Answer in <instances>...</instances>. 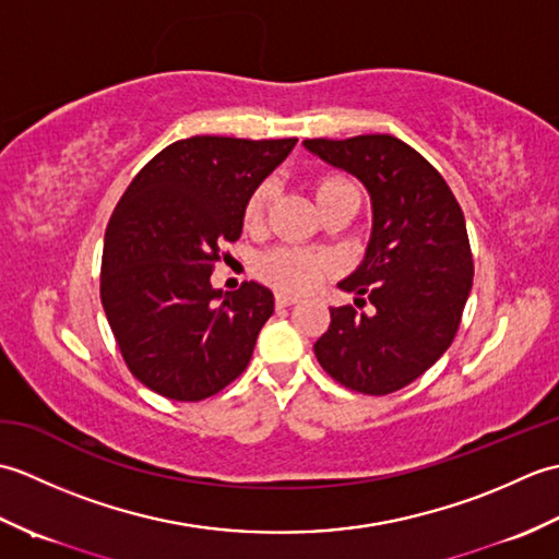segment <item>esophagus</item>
Instances as JSON below:
<instances>
[{
    "instance_id": "obj_1",
    "label": "esophagus",
    "mask_w": 559,
    "mask_h": 559,
    "mask_svg": "<svg viewBox=\"0 0 559 559\" xmlns=\"http://www.w3.org/2000/svg\"><path fill=\"white\" fill-rule=\"evenodd\" d=\"M298 302V298L295 295H288V293H276V307H290Z\"/></svg>"
}]
</instances>
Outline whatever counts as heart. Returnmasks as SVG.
I'll list each match as a JSON object with an SVG mask.
<instances>
[{
    "label": "heart",
    "mask_w": 559,
    "mask_h": 559,
    "mask_svg": "<svg viewBox=\"0 0 559 559\" xmlns=\"http://www.w3.org/2000/svg\"><path fill=\"white\" fill-rule=\"evenodd\" d=\"M346 185L348 182L331 177V180H324L317 187V199H322L329 192H334V189L346 187ZM271 197H273L271 182H261L254 192L249 194L247 206H245L247 225H259L264 221ZM334 269H336V261L331 254L312 252V249H300V247L271 249V252L261 257L257 264L261 278L269 281L271 286H276L278 290H288V293H305L314 288L317 283L326 278Z\"/></svg>",
    "instance_id": "obj_1"
}]
</instances>
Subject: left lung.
Returning <instances> with one entry per match:
<instances>
[{"instance_id":"8db88e82","label":"left lung","mask_w":559,"mask_h":559,"mask_svg":"<svg viewBox=\"0 0 559 559\" xmlns=\"http://www.w3.org/2000/svg\"><path fill=\"white\" fill-rule=\"evenodd\" d=\"M307 151L358 177L372 199L365 259L341 290L365 294L372 314L331 307L314 343L324 372L358 394L384 396L408 386L454 341L473 286L466 221L444 177L391 134L307 139Z\"/></svg>"}]
</instances>
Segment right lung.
<instances>
[{"mask_svg":"<svg viewBox=\"0 0 559 559\" xmlns=\"http://www.w3.org/2000/svg\"><path fill=\"white\" fill-rule=\"evenodd\" d=\"M298 139L192 136L153 156L105 230L100 300L141 384L173 401H204L245 372L273 293L211 286L221 247L242 235L249 194Z\"/></svg>","mask_w":559,"mask_h":559,"instance_id":"obj_1","label":"right lung"}]
</instances>
